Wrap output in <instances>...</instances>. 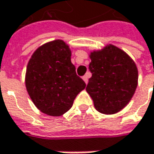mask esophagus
<instances>
[{"label": "esophagus", "mask_w": 154, "mask_h": 154, "mask_svg": "<svg viewBox=\"0 0 154 154\" xmlns=\"http://www.w3.org/2000/svg\"><path fill=\"white\" fill-rule=\"evenodd\" d=\"M88 78H89V76H88L87 74H86V75H85V76L83 77V80L85 81V84H87V83H88Z\"/></svg>", "instance_id": "obj_1"}]
</instances>
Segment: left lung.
I'll return each mask as SVG.
<instances>
[{
	"mask_svg": "<svg viewBox=\"0 0 154 154\" xmlns=\"http://www.w3.org/2000/svg\"><path fill=\"white\" fill-rule=\"evenodd\" d=\"M86 91L95 109L103 114H114L125 107L137 86L138 72L133 60L122 50L108 45L90 55Z\"/></svg>",
	"mask_w": 154,
	"mask_h": 154,
	"instance_id": "1",
	"label": "left lung"
}]
</instances>
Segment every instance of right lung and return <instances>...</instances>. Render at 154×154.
I'll use <instances>...</instances> for the list:
<instances>
[{
  "label": "right lung",
  "instance_id": "obj_1",
  "mask_svg": "<svg viewBox=\"0 0 154 154\" xmlns=\"http://www.w3.org/2000/svg\"><path fill=\"white\" fill-rule=\"evenodd\" d=\"M70 57L69 46L61 40H55L39 47L29 60L26 90L35 105L47 115L58 117L67 112L85 88Z\"/></svg>",
  "mask_w": 154,
  "mask_h": 154
}]
</instances>
